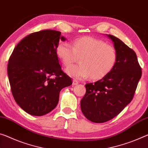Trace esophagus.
<instances>
[{"label": "esophagus", "mask_w": 148, "mask_h": 148, "mask_svg": "<svg viewBox=\"0 0 148 148\" xmlns=\"http://www.w3.org/2000/svg\"><path fill=\"white\" fill-rule=\"evenodd\" d=\"M79 84V82L77 79H73V85H78Z\"/></svg>", "instance_id": "1"}]
</instances>
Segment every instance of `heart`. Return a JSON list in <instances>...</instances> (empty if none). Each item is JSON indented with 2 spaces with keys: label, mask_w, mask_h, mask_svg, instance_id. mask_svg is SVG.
<instances>
[{
  "label": "heart",
  "mask_w": 148,
  "mask_h": 148,
  "mask_svg": "<svg viewBox=\"0 0 148 148\" xmlns=\"http://www.w3.org/2000/svg\"><path fill=\"white\" fill-rule=\"evenodd\" d=\"M56 53L66 66H69L81 57L80 64L66 69L70 76L86 79L91 76L94 79L102 78L113 69L116 61L115 49L104 41L91 37L74 40L72 45L68 42L58 45Z\"/></svg>",
  "instance_id": "1"
}]
</instances>
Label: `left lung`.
I'll return each instance as SVG.
<instances>
[{
	"instance_id": "1",
	"label": "left lung",
	"mask_w": 148,
	"mask_h": 148,
	"mask_svg": "<svg viewBox=\"0 0 148 148\" xmlns=\"http://www.w3.org/2000/svg\"><path fill=\"white\" fill-rule=\"evenodd\" d=\"M108 37L116 52L115 64L101 79L86 84V92L80 103L84 116L95 123L110 121L130 103L142 76L134 51L117 37Z\"/></svg>"
}]
</instances>
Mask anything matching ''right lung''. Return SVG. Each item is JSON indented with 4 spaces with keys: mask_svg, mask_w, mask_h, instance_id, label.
Wrapping results in <instances>:
<instances>
[{
    "mask_svg": "<svg viewBox=\"0 0 148 148\" xmlns=\"http://www.w3.org/2000/svg\"><path fill=\"white\" fill-rule=\"evenodd\" d=\"M60 34L53 29L32 33L18 43L9 58L12 93L17 104L32 115H45L53 110L60 90L72 84L56 53L59 39H66Z\"/></svg>",
    "mask_w": 148,
    "mask_h": 148,
    "instance_id": "add662e5",
    "label": "right lung"
}]
</instances>
